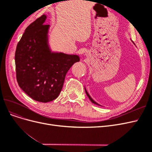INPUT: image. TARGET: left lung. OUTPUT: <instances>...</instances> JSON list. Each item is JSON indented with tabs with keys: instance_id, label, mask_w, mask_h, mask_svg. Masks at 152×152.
<instances>
[{
	"instance_id": "1",
	"label": "left lung",
	"mask_w": 152,
	"mask_h": 152,
	"mask_svg": "<svg viewBox=\"0 0 152 152\" xmlns=\"http://www.w3.org/2000/svg\"><path fill=\"white\" fill-rule=\"evenodd\" d=\"M132 43L134 44V42H132ZM134 45H135V44H134ZM85 91H86V93L87 96H88V98H89V99L91 100V102L92 103H94V104H98V105H99V106H102V105H100L99 104H98V103H96V102H95V101H94V100H93V99H92V98L91 97V96H90V95L89 94V93H87V90H86V87H85Z\"/></svg>"
}]
</instances>
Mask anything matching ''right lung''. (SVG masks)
Wrapping results in <instances>:
<instances>
[{
  "label": "right lung",
  "instance_id": "1",
  "mask_svg": "<svg viewBox=\"0 0 152 152\" xmlns=\"http://www.w3.org/2000/svg\"><path fill=\"white\" fill-rule=\"evenodd\" d=\"M46 18L43 15L27 27L15 53L18 85L31 98L42 103L58 97L67 72L80 61L79 55L52 51Z\"/></svg>",
  "mask_w": 152,
  "mask_h": 152
}]
</instances>
